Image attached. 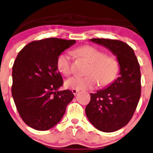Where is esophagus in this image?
Masks as SVG:
<instances>
[{
  "label": "esophagus",
  "instance_id": "obj_1",
  "mask_svg": "<svg viewBox=\"0 0 153 153\" xmlns=\"http://www.w3.org/2000/svg\"><path fill=\"white\" fill-rule=\"evenodd\" d=\"M79 92V90H72V92L73 94H77V93H78V92Z\"/></svg>",
  "mask_w": 153,
  "mask_h": 153
}]
</instances>
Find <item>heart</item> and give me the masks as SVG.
<instances>
[{"label": "heart", "instance_id": "1", "mask_svg": "<svg viewBox=\"0 0 153 153\" xmlns=\"http://www.w3.org/2000/svg\"><path fill=\"white\" fill-rule=\"evenodd\" d=\"M75 53L85 58L90 63L85 77L74 76L65 81V87L73 90H88L94 88L100 84L107 85L118 72V63L114 58L105 56L104 52L91 46H82L75 50ZM56 65L61 74L68 76L71 73V54L68 52L60 53L57 58Z\"/></svg>", "mask_w": 153, "mask_h": 153}]
</instances>
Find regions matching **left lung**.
Listing matches in <instances>:
<instances>
[{
    "instance_id": "8db88e82",
    "label": "left lung",
    "mask_w": 153,
    "mask_h": 153,
    "mask_svg": "<svg viewBox=\"0 0 153 153\" xmlns=\"http://www.w3.org/2000/svg\"><path fill=\"white\" fill-rule=\"evenodd\" d=\"M117 56L118 78L107 88L90 94L85 108L87 117L98 130L114 132L129 122L140 97V71L138 59L130 46L119 40L91 39Z\"/></svg>"
}]
</instances>
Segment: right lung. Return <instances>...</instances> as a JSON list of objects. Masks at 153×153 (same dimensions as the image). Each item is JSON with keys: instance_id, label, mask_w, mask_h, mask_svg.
I'll return each instance as SVG.
<instances>
[{"instance_id": "1", "label": "right lung", "mask_w": 153, "mask_h": 153, "mask_svg": "<svg viewBox=\"0 0 153 153\" xmlns=\"http://www.w3.org/2000/svg\"><path fill=\"white\" fill-rule=\"evenodd\" d=\"M75 43L48 38L30 42L19 52L13 66L12 95L21 118L31 128H51L74 97L70 90H59L63 82L56 61Z\"/></svg>"}]
</instances>
